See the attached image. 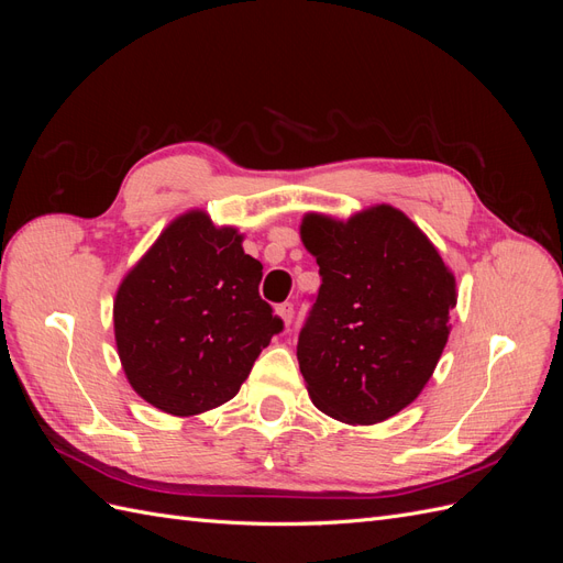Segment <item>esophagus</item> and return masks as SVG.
I'll return each instance as SVG.
<instances>
[{
    "instance_id": "1",
    "label": "esophagus",
    "mask_w": 563,
    "mask_h": 563,
    "mask_svg": "<svg viewBox=\"0 0 563 563\" xmlns=\"http://www.w3.org/2000/svg\"><path fill=\"white\" fill-rule=\"evenodd\" d=\"M277 314L282 317V321L286 323H291L294 321V305L291 302H282V305H277Z\"/></svg>"
}]
</instances>
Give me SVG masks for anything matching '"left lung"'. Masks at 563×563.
Returning <instances> with one entry per match:
<instances>
[{
	"label": "left lung",
	"mask_w": 563,
	"mask_h": 563,
	"mask_svg": "<svg viewBox=\"0 0 563 563\" xmlns=\"http://www.w3.org/2000/svg\"><path fill=\"white\" fill-rule=\"evenodd\" d=\"M300 240L321 286L298 338L312 404L376 424L418 399L451 333L455 277L404 211L376 203L347 220L305 213Z\"/></svg>",
	"instance_id": "1"
}]
</instances>
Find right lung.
I'll list each match as a JSON object with an SVG mask.
<instances>
[{
	"instance_id": "add662e5",
	"label": "right lung",
	"mask_w": 563,
	"mask_h": 563,
	"mask_svg": "<svg viewBox=\"0 0 563 563\" xmlns=\"http://www.w3.org/2000/svg\"><path fill=\"white\" fill-rule=\"evenodd\" d=\"M244 234L203 209L168 223L119 284L114 343L133 391L178 418L230 401L282 319L258 296Z\"/></svg>"
}]
</instances>
